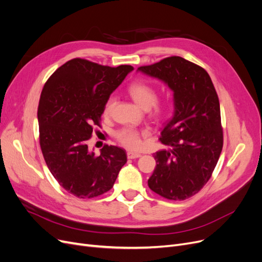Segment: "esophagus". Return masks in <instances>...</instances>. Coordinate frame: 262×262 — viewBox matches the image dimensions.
Instances as JSON below:
<instances>
[{"label":"esophagus","instance_id":"obj_1","mask_svg":"<svg viewBox=\"0 0 262 262\" xmlns=\"http://www.w3.org/2000/svg\"><path fill=\"white\" fill-rule=\"evenodd\" d=\"M141 156L140 153H136V152H133V151H128L127 152V157L129 159H135V158H139Z\"/></svg>","mask_w":262,"mask_h":262}]
</instances>
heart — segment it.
<instances>
[{
    "label": "heart",
    "mask_w": 262,
    "mask_h": 262,
    "mask_svg": "<svg viewBox=\"0 0 262 262\" xmlns=\"http://www.w3.org/2000/svg\"><path fill=\"white\" fill-rule=\"evenodd\" d=\"M129 95L133 100L140 108L144 110H149L156 101V91L150 84L145 82H136L129 86ZM115 97H110L105 107V113L108 115L113 104H115ZM163 112V107L155 105L154 106V116H161ZM144 133H140L134 128H123L117 133V138L119 142L127 149L137 150L142 145L141 136H144Z\"/></svg>",
    "instance_id": "heart-1"
}]
</instances>
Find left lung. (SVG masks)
I'll use <instances>...</instances> for the list:
<instances>
[{"label":"left lung","instance_id":"1","mask_svg":"<svg viewBox=\"0 0 262 262\" xmlns=\"http://www.w3.org/2000/svg\"><path fill=\"white\" fill-rule=\"evenodd\" d=\"M138 72L158 79L173 92V116L161 141L168 150L154 154L149 187L164 198L184 200L207 184L223 149L221 108L209 74L181 56H170Z\"/></svg>","mask_w":262,"mask_h":262}]
</instances>
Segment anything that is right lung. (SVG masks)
I'll return each instance as SVG.
<instances>
[{
    "label": "right lung",
    "instance_id": "1",
    "mask_svg": "<svg viewBox=\"0 0 262 262\" xmlns=\"http://www.w3.org/2000/svg\"><path fill=\"white\" fill-rule=\"evenodd\" d=\"M133 71L130 65L109 67L74 59L59 67L42 89L37 119L45 162L59 184L78 198L111 189L127 162L122 147L105 145L95 155L89 140L111 93Z\"/></svg>",
    "mask_w": 262,
    "mask_h": 262
}]
</instances>
